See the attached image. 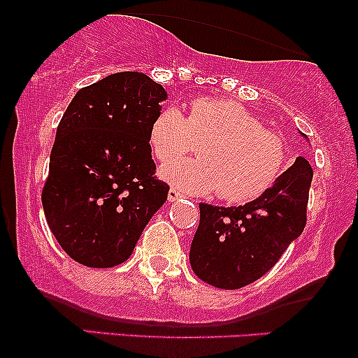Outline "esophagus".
<instances>
[{"label": "esophagus", "mask_w": 358, "mask_h": 358, "mask_svg": "<svg viewBox=\"0 0 358 358\" xmlns=\"http://www.w3.org/2000/svg\"><path fill=\"white\" fill-rule=\"evenodd\" d=\"M182 196H183V193L175 190V188H170V192H168V202H176V200H180Z\"/></svg>", "instance_id": "34e87169"}]
</instances>
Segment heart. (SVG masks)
<instances>
[{
  "mask_svg": "<svg viewBox=\"0 0 358 358\" xmlns=\"http://www.w3.org/2000/svg\"><path fill=\"white\" fill-rule=\"evenodd\" d=\"M150 145L162 163L182 157L201 143L199 160L168 164L159 175L193 195L220 192L229 203H244L266 193L285 165V146L276 134L239 102L199 97L188 114L166 106L150 126Z\"/></svg>",
  "mask_w": 358,
  "mask_h": 358,
  "instance_id": "heart-1",
  "label": "heart"
}]
</instances>
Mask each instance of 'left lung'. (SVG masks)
Masks as SVG:
<instances>
[{
    "mask_svg": "<svg viewBox=\"0 0 358 358\" xmlns=\"http://www.w3.org/2000/svg\"><path fill=\"white\" fill-rule=\"evenodd\" d=\"M311 180L313 170L299 156L252 202L239 207L200 203L190 248L193 273L220 289H239L264 276L305 229Z\"/></svg>",
    "mask_w": 358,
    "mask_h": 358,
    "instance_id": "left-lung-1",
    "label": "left lung"
}]
</instances>
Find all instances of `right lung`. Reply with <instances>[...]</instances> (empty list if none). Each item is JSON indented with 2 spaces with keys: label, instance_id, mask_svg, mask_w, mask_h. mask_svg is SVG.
I'll use <instances>...</instances> for the list:
<instances>
[{
  "label": "right lung",
  "instance_id": "add662e5",
  "mask_svg": "<svg viewBox=\"0 0 358 358\" xmlns=\"http://www.w3.org/2000/svg\"><path fill=\"white\" fill-rule=\"evenodd\" d=\"M141 72L110 73L73 96L57 127L42 203L60 248L87 268L133 252L170 187L156 180L150 126L166 101Z\"/></svg>",
  "mask_w": 358,
  "mask_h": 358
}]
</instances>
